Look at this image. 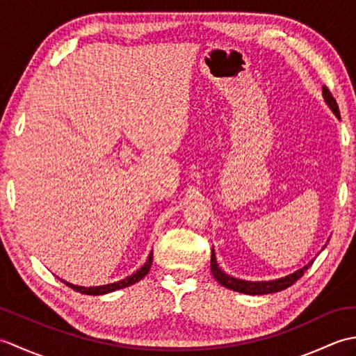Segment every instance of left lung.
<instances>
[{
  "label": "left lung",
  "mask_w": 356,
  "mask_h": 356,
  "mask_svg": "<svg viewBox=\"0 0 356 356\" xmlns=\"http://www.w3.org/2000/svg\"><path fill=\"white\" fill-rule=\"evenodd\" d=\"M323 96L324 99H326L327 105L332 108V111L335 113V115L339 118V108H338V104L335 101V97L332 96L330 90L324 86L323 88ZM314 261H311L305 266L303 269H300L297 272H293V274L287 275L284 278H278V280H272V282H245V280H238V278H234L226 275L225 272H222V269L218 268V264L216 261V254H214V249H213V254H211V272H213L214 278L217 280L218 283L222 286L228 287L231 291H236V292H241V293H248V295H264V293H274L278 291H284L287 287L292 286L295 282H297L298 278L303 277V274L306 272V269L311 266Z\"/></svg>",
  "instance_id": "1"
}]
</instances>
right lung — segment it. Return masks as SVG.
Listing matches in <instances>:
<instances>
[{
  "label": "right lung",
  "instance_id": "right-lung-1",
  "mask_svg": "<svg viewBox=\"0 0 356 356\" xmlns=\"http://www.w3.org/2000/svg\"><path fill=\"white\" fill-rule=\"evenodd\" d=\"M151 263H153V252L149 254L147 263L143 264V266L138 270L134 272L133 275L127 277L124 280H120V282L118 283H111V284H104V286H96V287H79V286H73V284H69L73 291L76 292H81V293H87V295H104V293H108V292H115L118 289H122V287H127V286H131L134 283L140 282V280L145 277L148 274V270L151 268Z\"/></svg>",
  "mask_w": 356,
  "mask_h": 356
}]
</instances>
